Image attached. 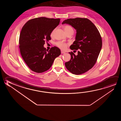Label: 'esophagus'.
<instances>
[{
	"label": "esophagus",
	"instance_id": "esophagus-1",
	"mask_svg": "<svg viewBox=\"0 0 121 121\" xmlns=\"http://www.w3.org/2000/svg\"><path fill=\"white\" fill-rule=\"evenodd\" d=\"M61 54H64V53H65V52H64V51H63L62 50H61Z\"/></svg>",
	"mask_w": 121,
	"mask_h": 121
}]
</instances>
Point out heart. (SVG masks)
<instances>
[{
    "mask_svg": "<svg viewBox=\"0 0 121 121\" xmlns=\"http://www.w3.org/2000/svg\"><path fill=\"white\" fill-rule=\"evenodd\" d=\"M63 29L66 34L71 33L73 35L74 33V29L71 26H69V25H65L64 26ZM54 31H55V29L52 31V33L51 34V35L52 36L53 35ZM56 45L58 47L63 50L66 49L68 46V44L65 43L64 42L60 41L57 42L56 43Z\"/></svg>",
    "mask_w": 121,
    "mask_h": 121,
    "instance_id": "obj_1",
    "label": "heart"
}]
</instances>
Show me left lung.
I'll return each mask as SVG.
<instances>
[{
  "label": "left lung",
  "instance_id": "left-lung-1",
  "mask_svg": "<svg viewBox=\"0 0 121 121\" xmlns=\"http://www.w3.org/2000/svg\"><path fill=\"white\" fill-rule=\"evenodd\" d=\"M64 24H69L76 30L75 40L70 48L78 50L77 55L69 52L71 59L65 63L66 67L73 74L85 73L97 61L102 46L101 35L94 24L86 18L67 19L62 23Z\"/></svg>",
  "mask_w": 121,
  "mask_h": 121
}]
</instances>
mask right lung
Here are the masks:
<instances>
[{
    "label": "right lung",
    "mask_w": 121,
    "mask_h": 121,
    "mask_svg": "<svg viewBox=\"0 0 121 121\" xmlns=\"http://www.w3.org/2000/svg\"><path fill=\"white\" fill-rule=\"evenodd\" d=\"M60 18H35L28 21L20 32L19 44L24 61L32 71L42 73L49 69L60 50L54 46L47 51L43 45L51 40L52 31L60 24Z\"/></svg>",
    "instance_id": "right-lung-1"
}]
</instances>
